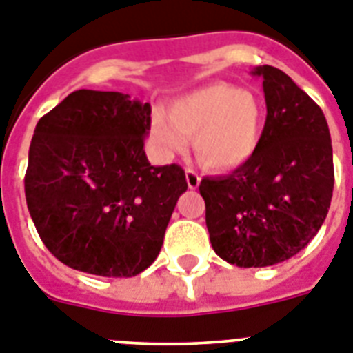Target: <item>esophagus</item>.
<instances>
[{
    "mask_svg": "<svg viewBox=\"0 0 353 353\" xmlns=\"http://www.w3.org/2000/svg\"><path fill=\"white\" fill-rule=\"evenodd\" d=\"M199 183H201L199 174H197L195 170H192V168H186V185H188V188L195 190V188L199 186Z\"/></svg>",
    "mask_w": 353,
    "mask_h": 353,
    "instance_id": "obj_1",
    "label": "esophagus"
}]
</instances>
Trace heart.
<instances>
[{"label":"heart","instance_id":"obj_1","mask_svg":"<svg viewBox=\"0 0 353 353\" xmlns=\"http://www.w3.org/2000/svg\"><path fill=\"white\" fill-rule=\"evenodd\" d=\"M262 105L250 91L213 82L188 91L150 120L154 145L165 156L194 152L213 172H232L251 159L262 134Z\"/></svg>","mask_w":353,"mask_h":353}]
</instances>
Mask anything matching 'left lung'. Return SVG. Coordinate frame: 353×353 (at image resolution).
Listing matches in <instances>:
<instances>
[{"label": "left lung", "mask_w": 353, "mask_h": 353, "mask_svg": "<svg viewBox=\"0 0 353 353\" xmlns=\"http://www.w3.org/2000/svg\"><path fill=\"white\" fill-rule=\"evenodd\" d=\"M265 125L248 163L204 177L206 228L213 251L239 268L285 262L312 241L330 208L334 158L325 114L289 75L256 66Z\"/></svg>", "instance_id": "obj_1"}]
</instances>
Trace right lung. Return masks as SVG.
Masks as SVG:
<instances>
[{
  "mask_svg": "<svg viewBox=\"0 0 353 353\" xmlns=\"http://www.w3.org/2000/svg\"><path fill=\"white\" fill-rule=\"evenodd\" d=\"M150 103L79 90L35 125L25 194L55 259L97 276L131 278L158 259L185 194L179 165H150Z\"/></svg>",
  "mask_w": 353,
  "mask_h": 353,
  "instance_id": "right-lung-1",
  "label": "right lung"
}]
</instances>
